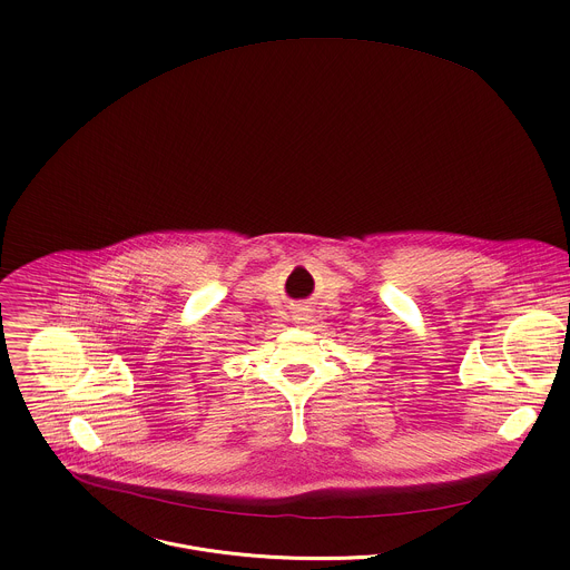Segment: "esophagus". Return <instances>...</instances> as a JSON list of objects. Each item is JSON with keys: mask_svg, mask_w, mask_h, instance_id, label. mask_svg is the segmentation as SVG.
Instances as JSON below:
<instances>
[{"mask_svg": "<svg viewBox=\"0 0 570 570\" xmlns=\"http://www.w3.org/2000/svg\"><path fill=\"white\" fill-rule=\"evenodd\" d=\"M296 321H298V323H307V321H309V316H307V314H298V316H296Z\"/></svg>", "mask_w": 570, "mask_h": 570, "instance_id": "obj_1", "label": "esophagus"}]
</instances>
